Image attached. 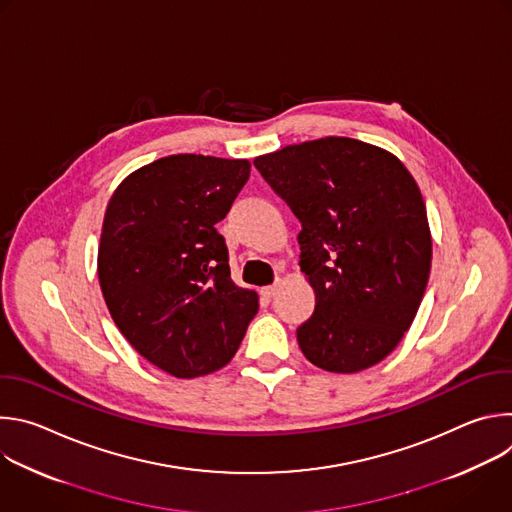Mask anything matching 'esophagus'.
<instances>
[{
  "instance_id": "obj_1",
  "label": "esophagus",
  "mask_w": 512,
  "mask_h": 512,
  "mask_svg": "<svg viewBox=\"0 0 512 512\" xmlns=\"http://www.w3.org/2000/svg\"><path fill=\"white\" fill-rule=\"evenodd\" d=\"M279 289V283H273V285H267V287H261V296L263 298H273L277 294Z\"/></svg>"
}]
</instances>
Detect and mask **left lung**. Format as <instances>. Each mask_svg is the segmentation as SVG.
Listing matches in <instances>:
<instances>
[{
  "label": "left lung",
  "instance_id": "obj_1",
  "mask_svg": "<svg viewBox=\"0 0 512 512\" xmlns=\"http://www.w3.org/2000/svg\"><path fill=\"white\" fill-rule=\"evenodd\" d=\"M300 218V267L316 308L298 328L304 356L328 373H358L409 330L431 269V233L417 182L391 152L322 137L255 158Z\"/></svg>",
  "mask_w": 512,
  "mask_h": 512
}]
</instances>
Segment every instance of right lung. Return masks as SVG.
<instances>
[{"label":"right lung","mask_w":512,"mask_h":512,"mask_svg":"<svg viewBox=\"0 0 512 512\" xmlns=\"http://www.w3.org/2000/svg\"><path fill=\"white\" fill-rule=\"evenodd\" d=\"M249 160L178 154L131 172L109 198L97 257L121 334L178 379L223 369L259 310L231 279L216 223L249 180Z\"/></svg>","instance_id":"add662e5"}]
</instances>
